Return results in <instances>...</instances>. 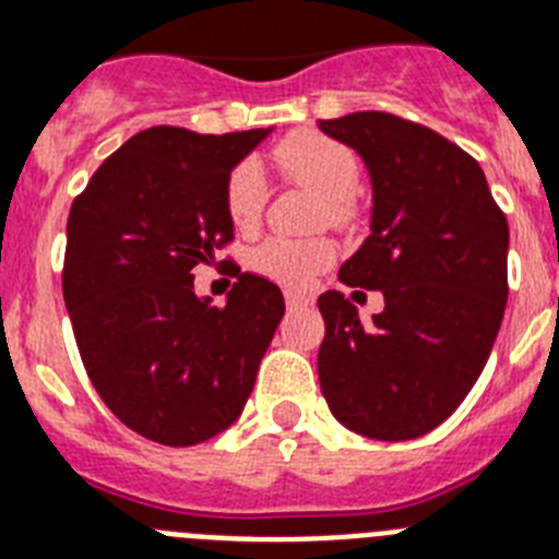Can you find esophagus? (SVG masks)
Instances as JSON below:
<instances>
[{
  "label": "esophagus",
  "mask_w": 559,
  "mask_h": 559,
  "mask_svg": "<svg viewBox=\"0 0 559 559\" xmlns=\"http://www.w3.org/2000/svg\"><path fill=\"white\" fill-rule=\"evenodd\" d=\"M284 298H287V307H289V309L307 307V304H312V298H309V295L295 293V289H287V293H284Z\"/></svg>",
  "instance_id": "obj_1"
}]
</instances>
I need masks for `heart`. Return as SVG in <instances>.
Segmentation results:
<instances>
[{"label":"heart","mask_w":559,"mask_h":559,"mask_svg":"<svg viewBox=\"0 0 559 559\" xmlns=\"http://www.w3.org/2000/svg\"><path fill=\"white\" fill-rule=\"evenodd\" d=\"M275 162L293 181L323 199V218L346 224L352 215V192L358 190L360 164L346 144L321 133H295L275 150ZM229 222L250 233L258 227L266 207V181L258 162L236 164L224 187ZM335 261V243L330 238H266L252 252V266L275 278L284 287L301 289L318 272Z\"/></svg>","instance_id":"1"}]
</instances>
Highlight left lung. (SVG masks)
I'll return each mask as SVG.
<instances>
[{
	"mask_svg": "<svg viewBox=\"0 0 559 559\" xmlns=\"http://www.w3.org/2000/svg\"><path fill=\"white\" fill-rule=\"evenodd\" d=\"M318 128L355 150L372 181V233L337 278L383 293L369 323L337 289L318 298L321 392L364 438H420L489 360L509 298V222L480 164L424 124L364 110Z\"/></svg>",
	"mask_w": 559,
	"mask_h": 559,
	"instance_id": "8db88e82",
	"label": "left lung"
}]
</instances>
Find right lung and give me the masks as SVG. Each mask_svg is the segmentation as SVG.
I'll use <instances>...</instances> for the list:
<instances>
[{"mask_svg":"<svg viewBox=\"0 0 559 559\" xmlns=\"http://www.w3.org/2000/svg\"><path fill=\"white\" fill-rule=\"evenodd\" d=\"M270 133L142 130L70 207L62 293L87 378L121 424L164 447L236 424L284 318L281 289L252 272L238 270L224 307L192 287V270L233 241L229 170Z\"/></svg>","mask_w":559,"mask_h":559,"instance_id":"right-lung-1","label":"right lung"}]
</instances>
